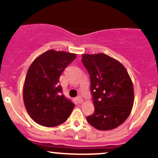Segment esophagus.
<instances>
[{"label":"esophagus","instance_id":"34e87169","mask_svg":"<svg viewBox=\"0 0 158 158\" xmlns=\"http://www.w3.org/2000/svg\"><path fill=\"white\" fill-rule=\"evenodd\" d=\"M76 101L78 102V103H82L83 102V99H82L81 96H78L76 97Z\"/></svg>","mask_w":158,"mask_h":158}]
</instances>
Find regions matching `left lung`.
<instances>
[{"instance_id": "8db88e82", "label": "left lung", "mask_w": 158, "mask_h": 158, "mask_svg": "<svg viewBox=\"0 0 158 158\" xmlns=\"http://www.w3.org/2000/svg\"><path fill=\"white\" fill-rule=\"evenodd\" d=\"M82 62L90 77L95 111L86 118L92 127L107 131L122 125L134 103V88L125 66L104 53L83 54Z\"/></svg>"}]
</instances>
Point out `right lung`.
<instances>
[{"mask_svg":"<svg viewBox=\"0 0 158 158\" xmlns=\"http://www.w3.org/2000/svg\"><path fill=\"white\" fill-rule=\"evenodd\" d=\"M76 55L53 49L38 56L30 65L23 85L25 107L34 122L55 127L66 122L75 105L59 85L60 76Z\"/></svg>","mask_w":158,"mask_h":158,"instance_id":"add662e5","label":"right lung"}]
</instances>
